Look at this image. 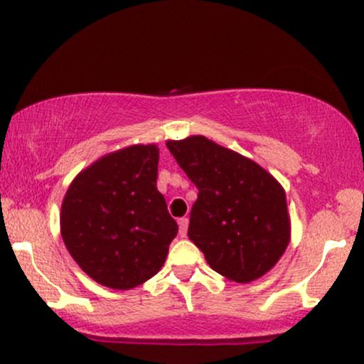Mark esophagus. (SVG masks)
<instances>
[{"instance_id": "esophagus-1", "label": "esophagus", "mask_w": 364, "mask_h": 364, "mask_svg": "<svg viewBox=\"0 0 364 364\" xmlns=\"http://www.w3.org/2000/svg\"><path fill=\"white\" fill-rule=\"evenodd\" d=\"M178 224H179V236L185 237L188 232V217H181V219L178 220Z\"/></svg>"}]
</instances>
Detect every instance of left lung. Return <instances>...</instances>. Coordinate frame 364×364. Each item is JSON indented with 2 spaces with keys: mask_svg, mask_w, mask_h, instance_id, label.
I'll return each mask as SVG.
<instances>
[{
  "mask_svg": "<svg viewBox=\"0 0 364 364\" xmlns=\"http://www.w3.org/2000/svg\"><path fill=\"white\" fill-rule=\"evenodd\" d=\"M166 145L198 188L188 237L210 269L240 284L272 270L291 241L281 183L252 159L203 135Z\"/></svg>",
  "mask_w": 364,
  "mask_h": 364,
  "instance_id": "left-lung-1",
  "label": "left lung"
}]
</instances>
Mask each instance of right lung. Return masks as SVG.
<instances>
[{"label": "right lung", "instance_id": "obj_1", "mask_svg": "<svg viewBox=\"0 0 364 364\" xmlns=\"http://www.w3.org/2000/svg\"><path fill=\"white\" fill-rule=\"evenodd\" d=\"M157 164L156 144L129 145L92 162L66 190L61 237L101 286L133 289L164 265L178 224L157 190Z\"/></svg>", "mask_w": 364, "mask_h": 364}]
</instances>
